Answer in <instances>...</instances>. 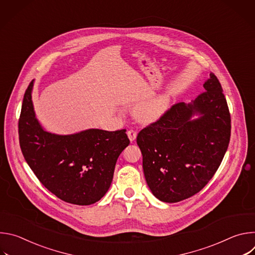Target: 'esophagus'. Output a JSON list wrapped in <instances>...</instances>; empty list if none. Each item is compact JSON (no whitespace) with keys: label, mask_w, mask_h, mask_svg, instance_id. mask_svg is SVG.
<instances>
[{"label":"esophagus","mask_w":255,"mask_h":255,"mask_svg":"<svg viewBox=\"0 0 255 255\" xmlns=\"http://www.w3.org/2000/svg\"><path fill=\"white\" fill-rule=\"evenodd\" d=\"M127 135H128V137H129V139H130V141L132 142V141H134L135 139H136V136H137V132L135 131V130H128L127 131Z\"/></svg>","instance_id":"obj_1"}]
</instances>
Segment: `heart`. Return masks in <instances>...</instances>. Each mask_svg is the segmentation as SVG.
<instances>
[{
    "label": "heart",
    "mask_w": 255,
    "mask_h": 255,
    "mask_svg": "<svg viewBox=\"0 0 255 255\" xmlns=\"http://www.w3.org/2000/svg\"><path fill=\"white\" fill-rule=\"evenodd\" d=\"M168 101L165 96H157L142 103L135 109V116L144 123L157 120L167 110Z\"/></svg>",
    "instance_id": "heart-1"
}]
</instances>
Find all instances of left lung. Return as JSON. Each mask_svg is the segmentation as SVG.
I'll return each mask as SVG.
<instances>
[{"mask_svg":"<svg viewBox=\"0 0 255 255\" xmlns=\"http://www.w3.org/2000/svg\"><path fill=\"white\" fill-rule=\"evenodd\" d=\"M203 87L195 101L172 105L137 135L145 179L162 202L176 203L199 193L228 148L231 118L221 84L211 72ZM195 115L200 117L192 120Z\"/></svg>","mask_w":255,"mask_h":255,"instance_id":"obj_1","label":"left lung"}]
</instances>
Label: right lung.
<instances>
[{
  "label": "right lung",
  "mask_w": 255,
  "mask_h": 255,
  "mask_svg": "<svg viewBox=\"0 0 255 255\" xmlns=\"http://www.w3.org/2000/svg\"><path fill=\"white\" fill-rule=\"evenodd\" d=\"M29 84L18 124L24 158L40 183L60 200L81 206L101 200L111 186L115 165L130 140L126 130L89 129L56 135L35 117Z\"/></svg>",
  "instance_id": "add662e5"
}]
</instances>
